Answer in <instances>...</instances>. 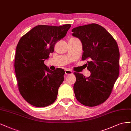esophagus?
<instances>
[{
  "instance_id": "obj_1",
  "label": "esophagus",
  "mask_w": 131,
  "mask_h": 131,
  "mask_svg": "<svg viewBox=\"0 0 131 131\" xmlns=\"http://www.w3.org/2000/svg\"><path fill=\"white\" fill-rule=\"evenodd\" d=\"M65 72L66 74H72L73 73L72 72L71 70H66Z\"/></svg>"
}]
</instances>
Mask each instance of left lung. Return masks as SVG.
Here are the masks:
<instances>
[{
    "mask_svg": "<svg viewBox=\"0 0 131 131\" xmlns=\"http://www.w3.org/2000/svg\"><path fill=\"white\" fill-rule=\"evenodd\" d=\"M72 35L81 40L82 60H88L91 75L74 72L73 90L79 102L88 107L103 103L112 93L119 74L120 53L116 41L100 25L87 24L73 28Z\"/></svg>",
    "mask_w": 131,
    "mask_h": 131,
    "instance_id": "1",
    "label": "left lung"
}]
</instances>
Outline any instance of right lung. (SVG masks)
<instances>
[{"label":"right lung","instance_id":"obj_1","mask_svg":"<svg viewBox=\"0 0 131 131\" xmlns=\"http://www.w3.org/2000/svg\"><path fill=\"white\" fill-rule=\"evenodd\" d=\"M71 26L39 25L21 37L17 46L14 66L18 88L23 98L34 106L47 107L57 99L65 71L50 70L44 61Z\"/></svg>","mask_w":131,"mask_h":131}]
</instances>
